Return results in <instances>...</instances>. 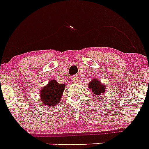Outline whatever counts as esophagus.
Returning a JSON list of instances; mask_svg holds the SVG:
<instances>
[{
  "instance_id": "obj_1",
  "label": "esophagus",
  "mask_w": 149,
  "mask_h": 149,
  "mask_svg": "<svg viewBox=\"0 0 149 149\" xmlns=\"http://www.w3.org/2000/svg\"><path fill=\"white\" fill-rule=\"evenodd\" d=\"M77 79H76V77H73L72 78V82H73V83H76L77 82Z\"/></svg>"
}]
</instances>
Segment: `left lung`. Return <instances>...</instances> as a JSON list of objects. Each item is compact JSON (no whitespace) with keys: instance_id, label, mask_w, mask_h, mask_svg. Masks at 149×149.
Wrapping results in <instances>:
<instances>
[{"instance_id":"left-lung-1","label":"left lung","mask_w":149,"mask_h":149,"mask_svg":"<svg viewBox=\"0 0 149 149\" xmlns=\"http://www.w3.org/2000/svg\"><path fill=\"white\" fill-rule=\"evenodd\" d=\"M89 89L91 90V91L94 93V95L96 96H101L106 90V86L101 84V81L98 79H93L90 83H89Z\"/></svg>"}]
</instances>
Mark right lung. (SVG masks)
Returning a JSON list of instances; mask_svg holds the SVG:
<instances>
[{
    "label": "right lung",
    "mask_w": 149,
    "mask_h": 149,
    "mask_svg": "<svg viewBox=\"0 0 149 149\" xmlns=\"http://www.w3.org/2000/svg\"><path fill=\"white\" fill-rule=\"evenodd\" d=\"M65 85L59 84L56 80H51L46 86L40 90L41 102L48 107H55L59 104L62 98Z\"/></svg>",
    "instance_id": "1"
}]
</instances>
